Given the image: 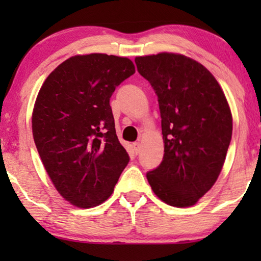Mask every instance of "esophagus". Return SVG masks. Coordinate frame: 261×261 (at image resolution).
<instances>
[{"mask_svg": "<svg viewBox=\"0 0 261 261\" xmlns=\"http://www.w3.org/2000/svg\"><path fill=\"white\" fill-rule=\"evenodd\" d=\"M140 148H141L140 142H134V144H133V149H134L135 154H139V153H140Z\"/></svg>", "mask_w": 261, "mask_h": 261, "instance_id": "esophagus-1", "label": "esophagus"}]
</instances>
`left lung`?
I'll use <instances>...</instances> for the list:
<instances>
[{"label":"left lung","instance_id":"1","mask_svg":"<svg viewBox=\"0 0 261 261\" xmlns=\"http://www.w3.org/2000/svg\"><path fill=\"white\" fill-rule=\"evenodd\" d=\"M135 64L158 96L164 139L163 162L146 177L163 202L194 205L215 184L229 147L226 96L202 64L185 56L137 57Z\"/></svg>","mask_w":261,"mask_h":261}]
</instances>
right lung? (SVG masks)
<instances>
[{
  "mask_svg": "<svg viewBox=\"0 0 261 261\" xmlns=\"http://www.w3.org/2000/svg\"><path fill=\"white\" fill-rule=\"evenodd\" d=\"M135 73L122 57H71L49 73L35 101L32 130L46 172L78 208L101 204L129 162L110 107L115 88Z\"/></svg>",
  "mask_w": 261,
  "mask_h": 261,
  "instance_id": "right-lung-1",
  "label": "right lung"
}]
</instances>
